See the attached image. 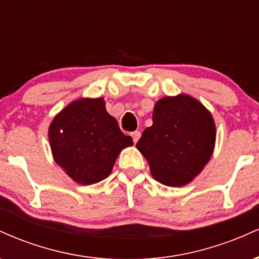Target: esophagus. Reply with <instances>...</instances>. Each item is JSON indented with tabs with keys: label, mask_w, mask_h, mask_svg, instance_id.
<instances>
[{
	"label": "esophagus",
	"mask_w": 259,
	"mask_h": 259,
	"mask_svg": "<svg viewBox=\"0 0 259 259\" xmlns=\"http://www.w3.org/2000/svg\"><path fill=\"white\" fill-rule=\"evenodd\" d=\"M140 136H141V133H140V132H134V133H132V138H133V141L135 142V144H136V142L139 141Z\"/></svg>",
	"instance_id": "1"
}]
</instances>
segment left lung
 Listing matches in <instances>:
<instances>
[{
    "label": "left lung",
    "mask_w": 259,
    "mask_h": 259,
    "mask_svg": "<svg viewBox=\"0 0 259 259\" xmlns=\"http://www.w3.org/2000/svg\"><path fill=\"white\" fill-rule=\"evenodd\" d=\"M152 120L136 147L157 181L171 187L186 185L212 157L215 144L212 114L194 97L178 95L157 101Z\"/></svg>",
    "instance_id": "left-lung-1"
}]
</instances>
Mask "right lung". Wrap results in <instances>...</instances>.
Masks as SVG:
<instances>
[{"label":"right lung","instance_id":"add662e5","mask_svg":"<svg viewBox=\"0 0 259 259\" xmlns=\"http://www.w3.org/2000/svg\"><path fill=\"white\" fill-rule=\"evenodd\" d=\"M55 162L75 183L90 185L111 174L118 154L133 145L103 99H80L62 109L49 129Z\"/></svg>","mask_w":259,"mask_h":259}]
</instances>
